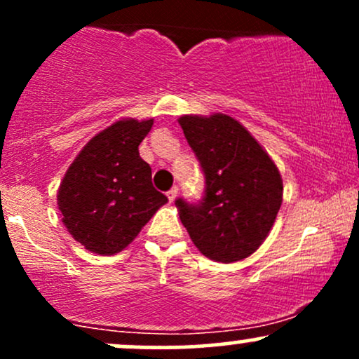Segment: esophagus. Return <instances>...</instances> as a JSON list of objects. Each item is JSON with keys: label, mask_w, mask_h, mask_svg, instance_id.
Masks as SVG:
<instances>
[{"label": "esophagus", "mask_w": 359, "mask_h": 359, "mask_svg": "<svg viewBox=\"0 0 359 359\" xmlns=\"http://www.w3.org/2000/svg\"><path fill=\"white\" fill-rule=\"evenodd\" d=\"M167 196H168V201H170V203H174V201L177 199V196H179V189L172 187L170 191L167 192Z\"/></svg>", "instance_id": "1"}]
</instances>
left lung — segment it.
I'll return each instance as SVG.
<instances>
[{"label": "left lung", "instance_id": "1", "mask_svg": "<svg viewBox=\"0 0 359 359\" xmlns=\"http://www.w3.org/2000/svg\"><path fill=\"white\" fill-rule=\"evenodd\" d=\"M204 172L199 204L177 199L179 216L197 250L221 263L259 248L280 211L283 182L277 165L240 121L228 114L179 118Z\"/></svg>", "mask_w": 359, "mask_h": 359}]
</instances>
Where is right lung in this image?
<instances>
[{
  "mask_svg": "<svg viewBox=\"0 0 359 359\" xmlns=\"http://www.w3.org/2000/svg\"><path fill=\"white\" fill-rule=\"evenodd\" d=\"M154 119L133 118L113 123L89 140L62 179V222L93 253L125 250L168 201L154 187L151 168L138 151Z\"/></svg>",
  "mask_w": 359,
  "mask_h": 359,
  "instance_id": "add662e5",
  "label": "right lung"
}]
</instances>
